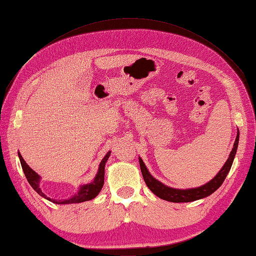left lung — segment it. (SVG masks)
I'll return each mask as SVG.
<instances>
[{
  "mask_svg": "<svg viewBox=\"0 0 256 256\" xmlns=\"http://www.w3.org/2000/svg\"><path fill=\"white\" fill-rule=\"evenodd\" d=\"M238 143H239V130L236 132V138L234 141V148L229 154V158L226 160V163L222 167V170L218 172L217 175L213 179L210 180L208 182H206L203 186H196V188L175 189V188H170V186H168L164 184H162L158 179H155L151 174H150L146 164L143 163L142 158H139V163H140L143 179H144L148 188L151 190L155 196L162 198V200L174 202V203H184V202H193V201L200 200V198H204L210 196L212 193H214L222 184L224 180L226 179L230 168H232L234 158L236 156V148H238Z\"/></svg>",
  "mask_w": 256,
  "mask_h": 256,
  "instance_id": "left-lung-1",
  "label": "left lung"
}]
</instances>
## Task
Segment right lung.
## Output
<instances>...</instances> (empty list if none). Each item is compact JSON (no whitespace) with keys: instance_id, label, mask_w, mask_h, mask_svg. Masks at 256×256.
Masks as SVG:
<instances>
[{"instance_id":"right-lung-1","label":"right lung","mask_w":256,"mask_h":256,"mask_svg":"<svg viewBox=\"0 0 256 256\" xmlns=\"http://www.w3.org/2000/svg\"><path fill=\"white\" fill-rule=\"evenodd\" d=\"M110 151H108L106 153V155L102 158L101 163H100L98 165V172L96 175L94 177V179L92 180V182L90 184H82L79 186V190L77 193H74V196H72L70 198H65V200H56V198H51L46 196L44 193L42 192L41 188H40V180H41V177L40 175H38L32 168H30L28 166V164L24 162V160L22 158V154L18 152V158H20V164H22V170H24V176H26L27 180L29 184L32 186V189L38 193L39 196H41L42 198H46V200L51 201L55 204H74V203H81V202H86V201H90L92 200V198H94L100 191L102 190L103 188V184H104V174H105V164H106V162L110 158Z\"/></svg>"}]
</instances>
